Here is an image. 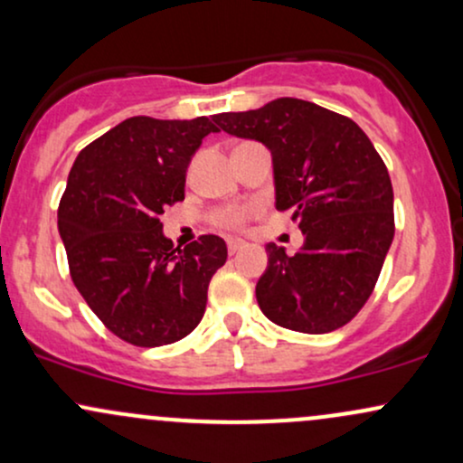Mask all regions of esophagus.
Segmentation results:
<instances>
[{"mask_svg":"<svg viewBox=\"0 0 463 463\" xmlns=\"http://www.w3.org/2000/svg\"><path fill=\"white\" fill-rule=\"evenodd\" d=\"M243 246H246V241H243V239H235V237L228 239V252H231V254L239 252V250H241Z\"/></svg>","mask_w":463,"mask_h":463,"instance_id":"obj_1","label":"esophagus"}]
</instances>
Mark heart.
<instances>
[{
    "label": "heart",
    "instance_id": "heart-1",
    "mask_svg": "<svg viewBox=\"0 0 463 463\" xmlns=\"http://www.w3.org/2000/svg\"><path fill=\"white\" fill-rule=\"evenodd\" d=\"M250 217V209L248 206H226V209L217 211L213 215V222L217 226L228 228V231H239L246 220Z\"/></svg>",
    "mask_w": 463,
    "mask_h": 463
}]
</instances>
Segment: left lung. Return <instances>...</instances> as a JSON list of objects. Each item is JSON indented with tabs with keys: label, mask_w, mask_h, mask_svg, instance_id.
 <instances>
[{
	"label": "left lung",
	"mask_w": 463,
	"mask_h": 463,
	"mask_svg": "<svg viewBox=\"0 0 463 463\" xmlns=\"http://www.w3.org/2000/svg\"><path fill=\"white\" fill-rule=\"evenodd\" d=\"M228 135L272 152L276 209L305 235L294 257L268 243L257 283L261 311L298 333H331L370 298L394 239V191L365 132L348 117L296 98L215 115Z\"/></svg>",
	"instance_id": "left-lung-1"
}]
</instances>
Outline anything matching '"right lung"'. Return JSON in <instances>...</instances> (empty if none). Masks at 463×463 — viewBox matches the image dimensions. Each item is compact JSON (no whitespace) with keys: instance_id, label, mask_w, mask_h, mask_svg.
Masks as SVG:
<instances>
[{"instance_id":"1","label":"right lung","mask_w":463,"mask_h":463,"mask_svg":"<svg viewBox=\"0 0 463 463\" xmlns=\"http://www.w3.org/2000/svg\"><path fill=\"white\" fill-rule=\"evenodd\" d=\"M215 117H130L78 154L58 206L73 285L110 333L132 346L174 344L198 326L224 239L174 248L167 206L184 200L187 167Z\"/></svg>"}]
</instances>
